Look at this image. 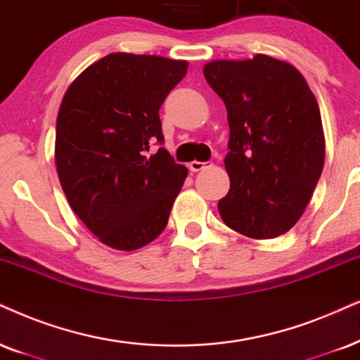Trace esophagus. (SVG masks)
I'll list each match as a JSON object with an SVG mask.
<instances>
[{"mask_svg": "<svg viewBox=\"0 0 360 360\" xmlns=\"http://www.w3.org/2000/svg\"><path fill=\"white\" fill-rule=\"evenodd\" d=\"M209 166H212V162L211 161H193V162H189V169L193 171V172H198V171H202V169H206V167H209Z\"/></svg>", "mask_w": 360, "mask_h": 360, "instance_id": "esophagus-1", "label": "esophagus"}]
</instances>
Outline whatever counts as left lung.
I'll return each instance as SVG.
<instances>
[{
	"mask_svg": "<svg viewBox=\"0 0 360 360\" xmlns=\"http://www.w3.org/2000/svg\"><path fill=\"white\" fill-rule=\"evenodd\" d=\"M204 76L224 101L229 122L224 165L231 189L217 204L222 221L252 239L288 233L324 167L316 96L294 66L266 54L211 61Z\"/></svg>",
	"mask_w": 360,
	"mask_h": 360,
	"instance_id": "obj_1",
	"label": "left lung"
}]
</instances>
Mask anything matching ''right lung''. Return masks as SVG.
<instances>
[{
    "instance_id": "1",
    "label": "right lung",
    "mask_w": 360,
    "mask_h": 360,
    "mask_svg": "<svg viewBox=\"0 0 360 360\" xmlns=\"http://www.w3.org/2000/svg\"><path fill=\"white\" fill-rule=\"evenodd\" d=\"M188 63L112 53L68 88L56 120V169L72 211L109 248L134 251L165 231L188 169L165 143L159 108Z\"/></svg>"
}]
</instances>
